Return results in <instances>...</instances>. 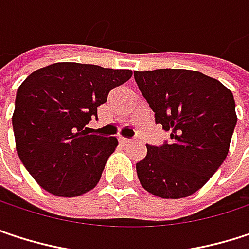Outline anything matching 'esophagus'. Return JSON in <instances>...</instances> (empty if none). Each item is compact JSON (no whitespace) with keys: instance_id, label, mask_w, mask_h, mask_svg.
<instances>
[{"instance_id":"34e87169","label":"esophagus","mask_w":249,"mask_h":249,"mask_svg":"<svg viewBox=\"0 0 249 249\" xmlns=\"http://www.w3.org/2000/svg\"><path fill=\"white\" fill-rule=\"evenodd\" d=\"M119 141H120V143H122V145H129V143H132V142H133L132 139L123 138V136H120V138H119Z\"/></svg>"}]
</instances>
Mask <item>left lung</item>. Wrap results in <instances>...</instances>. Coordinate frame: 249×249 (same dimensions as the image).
Wrapping results in <instances>:
<instances>
[{"label":"left lung","instance_id":"left-lung-1","mask_svg":"<svg viewBox=\"0 0 249 249\" xmlns=\"http://www.w3.org/2000/svg\"><path fill=\"white\" fill-rule=\"evenodd\" d=\"M135 81L170 132L171 142L146 145L136 164L142 187L162 198H183L204 186L225 161L236 124L235 100L220 81L197 71H135Z\"/></svg>","mask_w":249,"mask_h":249}]
</instances>
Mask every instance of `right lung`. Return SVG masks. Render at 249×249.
<instances>
[{
    "label": "right lung",
    "instance_id": "add662e5",
    "mask_svg": "<svg viewBox=\"0 0 249 249\" xmlns=\"http://www.w3.org/2000/svg\"><path fill=\"white\" fill-rule=\"evenodd\" d=\"M130 69L58 62L30 73L17 89L13 129L17 154L37 184L61 197L98 184L117 138L88 135V122Z\"/></svg>",
    "mask_w": 249,
    "mask_h": 249
}]
</instances>
